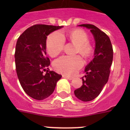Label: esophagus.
Instances as JSON below:
<instances>
[{
    "label": "esophagus",
    "instance_id": "esophagus-1",
    "mask_svg": "<svg viewBox=\"0 0 130 130\" xmlns=\"http://www.w3.org/2000/svg\"><path fill=\"white\" fill-rule=\"evenodd\" d=\"M62 77L64 78H66V79H69V80H72V79H73V77H68L67 76V75H63Z\"/></svg>",
    "mask_w": 130,
    "mask_h": 130
}]
</instances>
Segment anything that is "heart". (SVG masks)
Returning <instances> with one entry per match:
<instances>
[{
  "mask_svg": "<svg viewBox=\"0 0 130 130\" xmlns=\"http://www.w3.org/2000/svg\"><path fill=\"white\" fill-rule=\"evenodd\" d=\"M67 39L75 45V53H79L85 59L92 56L94 51L92 45L88 42L89 37L85 31L81 28H74L66 32H55L47 37L46 49L51 57H57L64 49L65 40ZM83 66V61L80 56H62L53 62V68L57 72L72 76Z\"/></svg>",
  "mask_w": 130,
  "mask_h": 130,
  "instance_id": "b5f03b06",
  "label": "heart"
}]
</instances>
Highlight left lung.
Masks as SVG:
<instances>
[{
  "label": "left lung",
  "mask_w": 130,
  "mask_h": 130,
  "mask_svg": "<svg viewBox=\"0 0 130 130\" xmlns=\"http://www.w3.org/2000/svg\"><path fill=\"white\" fill-rule=\"evenodd\" d=\"M90 30L95 40L94 57L86 66V75L82 77L83 85L74 91L80 100L89 102L100 94L107 83L110 67L112 62L113 50L109 38L96 26L90 24L79 25Z\"/></svg>",
  "instance_id": "1"
}]
</instances>
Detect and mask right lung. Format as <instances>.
<instances>
[{"mask_svg": "<svg viewBox=\"0 0 130 130\" xmlns=\"http://www.w3.org/2000/svg\"><path fill=\"white\" fill-rule=\"evenodd\" d=\"M62 27L34 25L24 31L17 41L15 62L19 83L26 94L37 100L52 94L57 81L62 77L53 71L47 70L45 74L43 71L50 65L45 51L47 36Z\"/></svg>", "mask_w": 130, "mask_h": 130, "instance_id": "obj_1", "label": "right lung"}]
</instances>
